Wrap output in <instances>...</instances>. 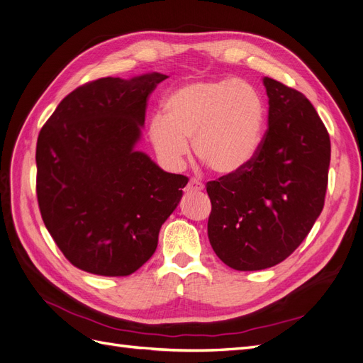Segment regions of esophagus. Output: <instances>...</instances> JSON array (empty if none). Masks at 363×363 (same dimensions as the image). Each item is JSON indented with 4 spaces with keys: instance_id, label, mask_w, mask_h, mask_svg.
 Here are the masks:
<instances>
[{
    "instance_id": "obj_1",
    "label": "esophagus",
    "mask_w": 363,
    "mask_h": 363,
    "mask_svg": "<svg viewBox=\"0 0 363 363\" xmlns=\"http://www.w3.org/2000/svg\"><path fill=\"white\" fill-rule=\"evenodd\" d=\"M204 186L199 180H189L188 186H186V192H194V191H201Z\"/></svg>"
}]
</instances>
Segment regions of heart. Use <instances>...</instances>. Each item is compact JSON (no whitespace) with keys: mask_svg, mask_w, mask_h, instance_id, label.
<instances>
[{"mask_svg":"<svg viewBox=\"0 0 363 363\" xmlns=\"http://www.w3.org/2000/svg\"><path fill=\"white\" fill-rule=\"evenodd\" d=\"M152 115L148 138L159 160L179 169L189 155L219 175L244 169L256 156L265 123L260 92L242 79L196 82L179 87Z\"/></svg>","mask_w":363,"mask_h":363,"instance_id":"1","label":"heart"}]
</instances>
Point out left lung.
<instances>
[{
    "mask_svg": "<svg viewBox=\"0 0 363 363\" xmlns=\"http://www.w3.org/2000/svg\"><path fill=\"white\" fill-rule=\"evenodd\" d=\"M268 130L239 172L207 183V235L216 256L238 271L283 262L320 216L328 182L330 138L307 98L263 77Z\"/></svg>",
    "mask_w": 363,
    "mask_h": 363,
    "instance_id": "1",
    "label": "left lung"
}]
</instances>
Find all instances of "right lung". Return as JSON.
I'll use <instances>...</instances> for the list:
<instances>
[{"instance_id":"obj_1","label":"right lung","mask_w":363,"mask_h":363,"mask_svg":"<svg viewBox=\"0 0 363 363\" xmlns=\"http://www.w3.org/2000/svg\"><path fill=\"white\" fill-rule=\"evenodd\" d=\"M164 79L150 72L86 83L40 130L36 192L43 224L63 256L86 272L123 277L144 265L189 182L135 148L148 95Z\"/></svg>"}]
</instances>
